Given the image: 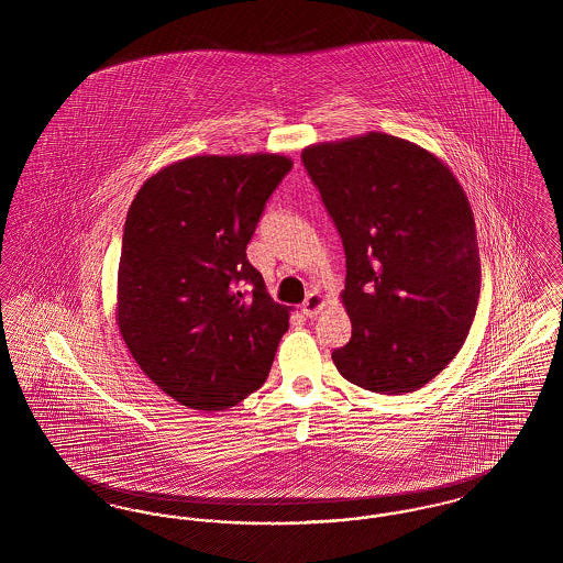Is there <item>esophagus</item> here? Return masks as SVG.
Wrapping results in <instances>:
<instances>
[{
	"label": "esophagus",
	"instance_id": "1",
	"mask_svg": "<svg viewBox=\"0 0 563 563\" xmlns=\"http://www.w3.org/2000/svg\"><path fill=\"white\" fill-rule=\"evenodd\" d=\"M324 303H327V299H324V295H322L321 291H310V295H308L306 301H303V306H301V312H303L308 319H314L317 314H321Z\"/></svg>",
	"mask_w": 563,
	"mask_h": 563
}]
</instances>
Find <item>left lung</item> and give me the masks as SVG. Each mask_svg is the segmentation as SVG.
Wrapping results in <instances>:
<instances>
[{
    "label": "left lung",
    "mask_w": 563,
    "mask_h": 563,
    "mask_svg": "<svg viewBox=\"0 0 563 563\" xmlns=\"http://www.w3.org/2000/svg\"><path fill=\"white\" fill-rule=\"evenodd\" d=\"M301 161L346 251L340 297L352 338L331 354L338 372L379 395L422 388L462 349L477 310L464 189L429 150L375 131L308 145Z\"/></svg>",
    "instance_id": "left-lung-1"
}]
</instances>
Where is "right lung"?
Segmentation results:
<instances>
[{
    "label": "right lung",
    "instance_id": "obj_1",
    "mask_svg": "<svg viewBox=\"0 0 563 563\" xmlns=\"http://www.w3.org/2000/svg\"><path fill=\"white\" fill-rule=\"evenodd\" d=\"M294 161L189 156L143 181L126 214L115 322L136 365L175 401L219 411L266 382L289 306L269 297L246 244ZM239 284H251L246 298Z\"/></svg>",
    "mask_w": 563,
    "mask_h": 563
}]
</instances>
